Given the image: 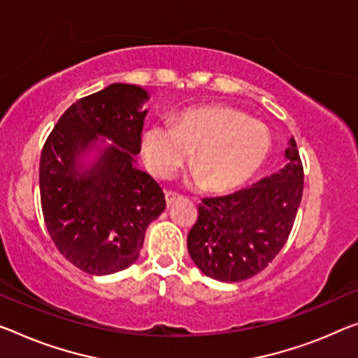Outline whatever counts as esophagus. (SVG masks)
<instances>
[{
	"label": "esophagus",
	"instance_id": "34e87169",
	"mask_svg": "<svg viewBox=\"0 0 358 358\" xmlns=\"http://www.w3.org/2000/svg\"><path fill=\"white\" fill-rule=\"evenodd\" d=\"M164 196H166V205L168 206H171L173 203L180 200V195L179 194H174V192H166V194H164Z\"/></svg>",
	"mask_w": 358,
	"mask_h": 358
}]
</instances>
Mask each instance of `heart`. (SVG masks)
<instances>
[{"label":"heart","mask_w":358,"mask_h":358,"mask_svg":"<svg viewBox=\"0 0 358 358\" xmlns=\"http://www.w3.org/2000/svg\"><path fill=\"white\" fill-rule=\"evenodd\" d=\"M271 134L241 110L208 106L185 110L171 124L148 128L142 155L157 178H168L192 152L190 166L211 194L238 189L259 171L271 153Z\"/></svg>","instance_id":"obj_1"}]
</instances>
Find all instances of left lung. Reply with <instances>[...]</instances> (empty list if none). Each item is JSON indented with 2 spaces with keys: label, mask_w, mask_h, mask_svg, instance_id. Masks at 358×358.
Returning <instances> with one entry per match:
<instances>
[{
  "label": "left lung",
  "mask_w": 358,
  "mask_h": 358,
  "mask_svg": "<svg viewBox=\"0 0 358 358\" xmlns=\"http://www.w3.org/2000/svg\"><path fill=\"white\" fill-rule=\"evenodd\" d=\"M287 166L250 189L203 198L187 236L195 266L219 282H241L271 264L287 243L304 189L296 141L285 152Z\"/></svg>",
  "instance_id": "obj_1"
}]
</instances>
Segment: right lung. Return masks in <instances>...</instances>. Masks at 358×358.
Listing matches in <instances>:
<instances>
[{"label": "right lung", "instance_id": "add662e5", "mask_svg": "<svg viewBox=\"0 0 358 358\" xmlns=\"http://www.w3.org/2000/svg\"><path fill=\"white\" fill-rule=\"evenodd\" d=\"M147 99L145 90L124 83L81 97L43 145L40 195L48 232L60 255L86 273L129 267L139 257L148 224L166 206L157 180L134 166ZM97 134L115 145L83 170L79 157Z\"/></svg>", "mask_w": 358, "mask_h": 358}]
</instances>
